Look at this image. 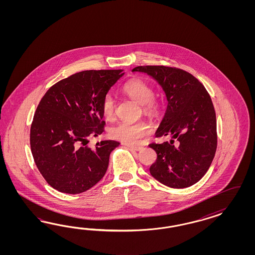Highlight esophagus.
<instances>
[{
    "label": "esophagus",
    "instance_id": "esophagus-1",
    "mask_svg": "<svg viewBox=\"0 0 255 255\" xmlns=\"http://www.w3.org/2000/svg\"><path fill=\"white\" fill-rule=\"evenodd\" d=\"M129 147H131V149H134V150H136V151L143 149L142 146H129Z\"/></svg>",
    "mask_w": 255,
    "mask_h": 255
}]
</instances>
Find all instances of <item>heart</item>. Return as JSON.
<instances>
[{"label":"heart","mask_w":255,"mask_h":255,"mask_svg":"<svg viewBox=\"0 0 255 255\" xmlns=\"http://www.w3.org/2000/svg\"><path fill=\"white\" fill-rule=\"evenodd\" d=\"M124 93L140 105L144 112L155 115L160 109L159 102L154 98L153 89L143 80L133 79L124 86ZM115 101L110 93H107L102 100V112L106 119L114 115ZM151 132V126L145 121L135 123L121 122L110 129V135L127 145H135Z\"/></svg>","instance_id":"b5f03b06"}]
</instances>
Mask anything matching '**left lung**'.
Instances as JSON below:
<instances>
[{"mask_svg":"<svg viewBox=\"0 0 255 255\" xmlns=\"http://www.w3.org/2000/svg\"><path fill=\"white\" fill-rule=\"evenodd\" d=\"M156 79L168 105L156 137L171 135L177 140L148 146L157 153L149 172L159 182L181 189L195 184L209 170L217 148L216 113L208 91L184 70L163 66H137Z\"/></svg>","mask_w":255,"mask_h":255,"instance_id":"left-lung-1","label":"left lung"}]
</instances>
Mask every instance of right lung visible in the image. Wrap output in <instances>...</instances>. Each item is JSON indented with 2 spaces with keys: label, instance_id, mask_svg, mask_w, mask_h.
I'll return each mask as SVG.
<instances>
[{
  "label": "right lung",
  "instance_id": "obj_1",
  "mask_svg": "<svg viewBox=\"0 0 255 255\" xmlns=\"http://www.w3.org/2000/svg\"><path fill=\"white\" fill-rule=\"evenodd\" d=\"M124 70H86L51 86L40 101L31 125L34 162L46 182L62 193L85 192L100 181L109 155L120 145L114 140L87 145L101 134L102 100L124 76Z\"/></svg>",
  "mask_w": 255,
  "mask_h": 255
}]
</instances>
